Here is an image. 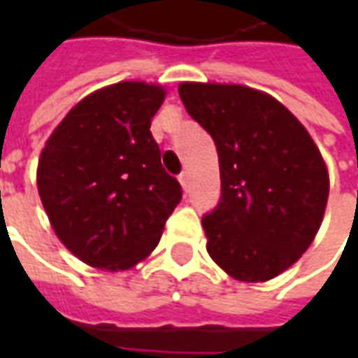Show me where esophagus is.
I'll use <instances>...</instances> for the list:
<instances>
[{"instance_id":"esophagus-1","label":"esophagus","mask_w":358,"mask_h":358,"mask_svg":"<svg viewBox=\"0 0 358 358\" xmlns=\"http://www.w3.org/2000/svg\"><path fill=\"white\" fill-rule=\"evenodd\" d=\"M178 180H180V184H182V187H184V192H187V189H189V172L187 171L180 172Z\"/></svg>"}]
</instances>
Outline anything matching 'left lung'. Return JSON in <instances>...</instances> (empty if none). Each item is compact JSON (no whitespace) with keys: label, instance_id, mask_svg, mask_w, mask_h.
<instances>
[{"label":"left lung","instance_id":"8db88e82","mask_svg":"<svg viewBox=\"0 0 358 358\" xmlns=\"http://www.w3.org/2000/svg\"><path fill=\"white\" fill-rule=\"evenodd\" d=\"M184 107L210 134L220 199L203 215L210 259L241 282L282 274L315 240L330 192L305 126L268 94L248 86H178Z\"/></svg>","mask_w":358,"mask_h":358}]
</instances>
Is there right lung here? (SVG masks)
Returning <instances> with one entry per match:
<instances>
[{"instance_id": "add662e5", "label": "right lung", "mask_w": 358, "mask_h": 358, "mask_svg": "<svg viewBox=\"0 0 358 358\" xmlns=\"http://www.w3.org/2000/svg\"><path fill=\"white\" fill-rule=\"evenodd\" d=\"M164 90L120 82L94 92L55 128L38 192L57 238L90 266L126 270L157 248L182 186L161 164L151 118Z\"/></svg>"}]
</instances>
